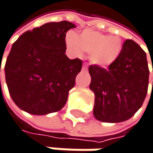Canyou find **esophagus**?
Instances as JSON below:
<instances>
[{
  "mask_svg": "<svg viewBox=\"0 0 153 153\" xmlns=\"http://www.w3.org/2000/svg\"><path fill=\"white\" fill-rule=\"evenodd\" d=\"M82 71H87V63H83V66H82Z\"/></svg>",
  "mask_w": 153,
  "mask_h": 153,
  "instance_id": "esophagus-1",
  "label": "esophagus"
}]
</instances>
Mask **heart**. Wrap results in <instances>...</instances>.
Here are the masks:
<instances>
[{"mask_svg": "<svg viewBox=\"0 0 153 153\" xmlns=\"http://www.w3.org/2000/svg\"><path fill=\"white\" fill-rule=\"evenodd\" d=\"M66 44L74 56H81L83 51L90 53L93 64L102 67L109 66L120 56L123 44L117 36H108L101 32L86 29L78 36L72 32L66 35Z\"/></svg>", "mask_w": 153, "mask_h": 153, "instance_id": "obj_1", "label": "heart"}]
</instances>
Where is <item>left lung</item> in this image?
<instances>
[{
  "mask_svg": "<svg viewBox=\"0 0 153 153\" xmlns=\"http://www.w3.org/2000/svg\"><path fill=\"white\" fill-rule=\"evenodd\" d=\"M90 89L94 93V117L117 123L129 119L141 107L149 86L145 51L127 39L118 59L107 68L90 65Z\"/></svg>",
  "mask_w": 153,
  "mask_h": 153,
  "instance_id": "8db88e82",
  "label": "left lung"
}]
</instances>
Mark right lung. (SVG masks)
Here are the masks:
<instances>
[{
    "label": "right lung",
    "mask_w": 153,
    "mask_h": 153,
    "mask_svg": "<svg viewBox=\"0 0 153 153\" xmlns=\"http://www.w3.org/2000/svg\"><path fill=\"white\" fill-rule=\"evenodd\" d=\"M75 27L68 21L48 23L25 32L13 44L5 79L13 102L25 112L47 115L65 105L82 66V59L65 54L66 33Z\"/></svg>",
    "instance_id": "add662e5"
}]
</instances>
